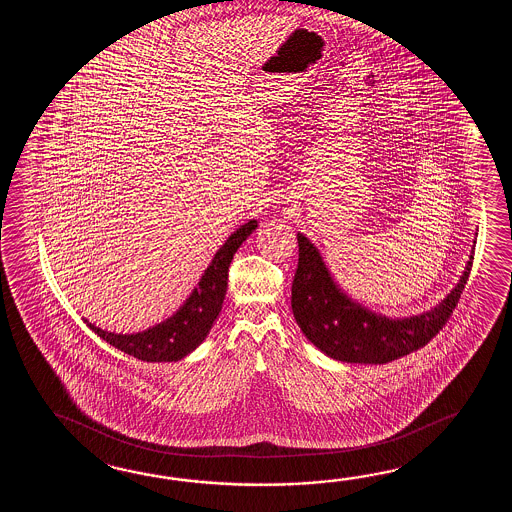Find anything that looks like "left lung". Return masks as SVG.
I'll return each mask as SVG.
<instances>
[{
  "instance_id": "obj_1",
  "label": "left lung",
  "mask_w": 512,
  "mask_h": 512,
  "mask_svg": "<svg viewBox=\"0 0 512 512\" xmlns=\"http://www.w3.org/2000/svg\"><path fill=\"white\" fill-rule=\"evenodd\" d=\"M472 260L474 249L456 287L434 309L390 318L349 298L333 280L315 245L298 232V269L291 291L294 318L307 340L327 357L386 364L423 348L443 329L465 289Z\"/></svg>"
}]
</instances>
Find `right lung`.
<instances>
[{"label":"right lung","instance_id":"obj_1","mask_svg":"<svg viewBox=\"0 0 512 512\" xmlns=\"http://www.w3.org/2000/svg\"><path fill=\"white\" fill-rule=\"evenodd\" d=\"M258 227L256 219H249L240 229L232 232L219 251L214 254L205 274L197 282L194 291L186 298L174 315L163 322L139 333H111L91 324L84 318L89 329L106 340L113 348L146 362H175L185 359L197 346L203 344L208 331L216 322L227 294L230 261L241 243Z\"/></svg>","mask_w":512,"mask_h":512}]
</instances>
